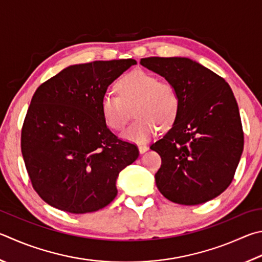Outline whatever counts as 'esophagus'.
<instances>
[{
	"mask_svg": "<svg viewBox=\"0 0 262 262\" xmlns=\"http://www.w3.org/2000/svg\"><path fill=\"white\" fill-rule=\"evenodd\" d=\"M147 150H149V146H147V145H145V144H140L139 145L140 154H144V152H146Z\"/></svg>",
	"mask_w": 262,
	"mask_h": 262,
	"instance_id": "1",
	"label": "esophagus"
}]
</instances>
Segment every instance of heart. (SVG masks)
<instances>
[{"instance_id": "1", "label": "heart", "mask_w": 262, "mask_h": 262, "mask_svg": "<svg viewBox=\"0 0 262 262\" xmlns=\"http://www.w3.org/2000/svg\"><path fill=\"white\" fill-rule=\"evenodd\" d=\"M116 88L119 96L106 93L102 97L101 110L106 125L120 130L135 107L137 120L122 133L123 140L144 143L156 135L159 125L168 126L177 117L180 96L168 81H158L155 75L137 70L119 80Z\"/></svg>"}]
</instances>
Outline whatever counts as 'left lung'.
I'll use <instances>...</instances> for the list:
<instances>
[{
  "label": "left lung",
  "mask_w": 262,
  "mask_h": 262,
  "mask_svg": "<svg viewBox=\"0 0 262 262\" xmlns=\"http://www.w3.org/2000/svg\"><path fill=\"white\" fill-rule=\"evenodd\" d=\"M140 64L177 88L170 129L150 146L161 157L159 191L181 205H199L229 187L244 147L238 105L225 79L187 57H149Z\"/></svg>",
  "instance_id": "8db88e82"
}]
</instances>
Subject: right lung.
<instances>
[{
  "instance_id": "1",
  "label": "right lung",
  "mask_w": 262,
  "mask_h": 262,
  "mask_svg": "<svg viewBox=\"0 0 262 262\" xmlns=\"http://www.w3.org/2000/svg\"><path fill=\"white\" fill-rule=\"evenodd\" d=\"M134 59L71 65L36 89L21 130V154L33 188L50 206L83 214L108 205L119 173L139 157L118 140L102 97Z\"/></svg>"
}]
</instances>
